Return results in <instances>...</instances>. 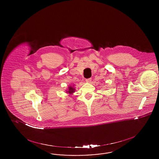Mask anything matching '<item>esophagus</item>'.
Returning <instances> with one entry per match:
<instances>
[{"instance_id": "obj_1", "label": "esophagus", "mask_w": 159, "mask_h": 159, "mask_svg": "<svg viewBox=\"0 0 159 159\" xmlns=\"http://www.w3.org/2000/svg\"><path fill=\"white\" fill-rule=\"evenodd\" d=\"M91 80H92V79H91V78H89V79H86V82H91Z\"/></svg>"}]
</instances>
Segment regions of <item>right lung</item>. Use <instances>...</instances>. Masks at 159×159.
Returning <instances> with one entry per match:
<instances>
[{
    "label": "right lung",
    "mask_w": 159,
    "mask_h": 159,
    "mask_svg": "<svg viewBox=\"0 0 159 159\" xmlns=\"http://www.w3.org/2000/svg\"><path fill=\"white\" fill-rule=\"evenodd\" d=\"M75 89L72 87V86L69 87V90L67 91V93H69V94H72L73 92H75Z\"/></svg>",
    "instance_id": "1"
}]
</instances>
